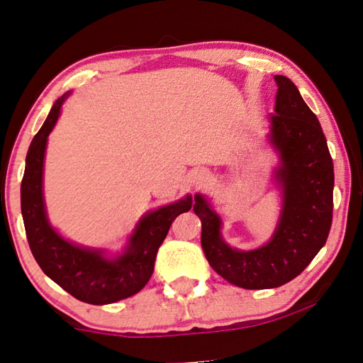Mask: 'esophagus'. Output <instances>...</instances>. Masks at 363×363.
Instances as JSON below:
<instances>
[{
    "label": "esophagus",
    "mask_w": 363,
    "mask_h": 363,
    "mask_svg": "<svg viewBox=\"0 0 363 363\" xmlns=\"http://www.w3.org/2000/svg\"><path fill=\"white\" fill-rule=\"evenodd\" d=\"M208 176L205 174V172H199V174L194 177V186L199 187V186H203V182H207Z\"/></svg>",
    "instance_id": "1"
}]
</instances>
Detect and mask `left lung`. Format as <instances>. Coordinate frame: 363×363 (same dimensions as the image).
<instances>
[{"mask_svg": "<svg viewBox=\"0 0 363 363\" xmlns=\"http://www.w3.org/2000/svg\"><path fill=\"white\" fill-rule=\"evenodd\" d=\"M270 143L280 156L275 179L282 213L267 245L252 251L230 247L221 220L202 196L194 212L202 221V250L210 266L230 284L247 290L275 289L300 275L326 245L333 223L334 166L320 121L291 81L277 74Z\"/></svg>", "mask_w": 363, "mask_h": 363, "instance_id": "1", "label": "left lung"}]
</instances>
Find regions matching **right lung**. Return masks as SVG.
<instances>
[{"instance_id":"right-lung-1","label":"right lung","mask_w":363,"mask_h":363,"mask_svg":"<svg viewBox=\"0 0 363 363\" xmlns=\"http://www.w3.org/2000/svg\"><path fill=\"white\" fill-rule=\"evenodd\" d=\"M68 94L55 101L27 151L21 212L30 251L43 274L74 298L89 305H107L138 294L148 284L156 252L176 216L191 210L192 196L145 215L135 226L125 250L113 259L104 256V251L77 246L58 235L45 213L42 176L48 133L55 127Z\"/></svg>"}]
</instances>
